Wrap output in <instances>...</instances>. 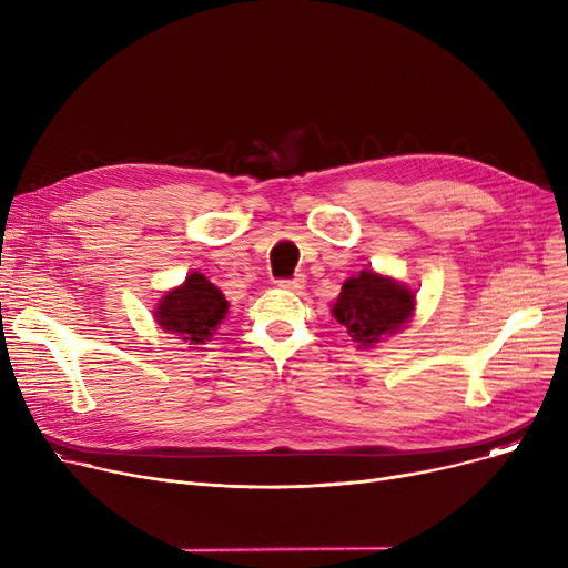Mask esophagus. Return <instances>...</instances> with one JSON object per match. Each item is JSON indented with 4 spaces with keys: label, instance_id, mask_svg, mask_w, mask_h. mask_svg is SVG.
<instances>
[{
    "label": "esophagus",
    "instance_id": "1",
    "mask_svg": "<svg viewBox=\"0 0 568 568\" xmlns=\"http://www.w3.org/2000/svg\"><path fill=\"white\" fill-rule=\"evenodd\" d=\"M276 285H278V287H283V290L300 292V290H304L306 278L300 274V276H294V278H281V281H276Z\"/></svg>",
    "mask_w": 568,
    "mask_h": 568
}]
</instances>
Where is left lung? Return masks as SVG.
Wrapping results in <instances>:
<instances>
[{"mask_svg": "<svg viewBox=\"0 0 568 568\" xmlns=\"http://www.w3.org/2000/svg\"><path fill=\"white\" fill-rule=\"evenodd\" d=\"M414 294L375 272H362L345 281L334 306L336 320L345 326L349 338L362 345L377 343L384 334H394L412 317Z\"/></svg>", "mask_w": 568, "mask_h": 568, "instance_id": "left-lung-1", "label": "left lung"}]
</instances>
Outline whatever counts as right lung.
<instances>
[{"label": "right lung", "mask_w": 568, "mask_h": 568, "mask_svg": "<svg viewBox=\"0 0 568 568\" xmlns=\"http://www.w3.org/2000/svg\"><path fill=\"white\" fill-rule=\"evenodd\" d=\"M225 313L227 302L223 292L195 272L182 287L163 296L156 308V320L168 334H176L186 343L200 345L216 332Z\"/></svg>", "instance_id": "right-lung-1"}]
</instances>
